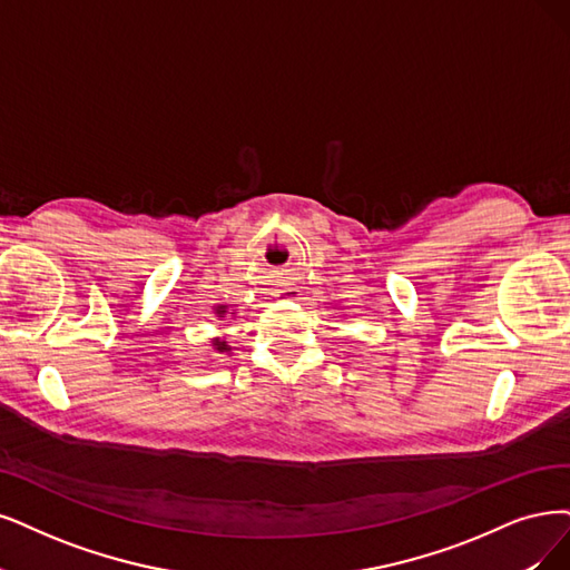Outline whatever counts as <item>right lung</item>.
<instances>
[{
	"label": "right lung",
	"instance_id": "1",
	"mask_svg": "<svg viewBox=\"0 0 570 570\" xmlns=\"http://www.w3.org/2000/svg\"><path fill=\"white\" fill-rule=\"evenodd\" d=\"M218 350H227V347H225V345H218Z\"/></svg>",
	"mask_w": 570,
	"mask_h": 570
}]
</instances>
